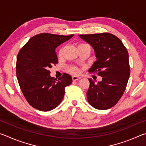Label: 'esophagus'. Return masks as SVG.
<instances>
[{"label":"esophagus","mask_w":146,"mask_h":146,"mask_svg":"<svg viewBox=\"0 0 146 146\" xmlns=\"http://www.w3.org/2000/svg\"><path fill=\"white\" fill-rule=\"evenodd\" d=\"M72 79H73V81H76V80H79V79H80V76H73Z\"/></svg>","instance_id":"34e87169"}]
</instances>
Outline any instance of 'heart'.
Returning a JSON list of instances; mask_svg holds the SVG:
<instances>
[{
	"mask_svg": "<svg viewBox=\"0 0 146 146\" xmlns=\"http://www.w3.org/2000/svg\"><path fill=\"white\" fill-rule=\"evenodd\" d=\"M86 45H88V44H85V43L79 44L78 45V48H80V47H81V46H86ZM63 51H64V48H60V49H59V51L58 52V58L62 57ZM68 71H69V72H70L71 73H72V74H78L80 70H79V68L78 67H76V66H71L68 68Z\"/></svg>",
	"mask_w": 146,
	"mask_h": 146,
	"instance_id": "obj_1",
	"label": "heart"
}]
</instances>
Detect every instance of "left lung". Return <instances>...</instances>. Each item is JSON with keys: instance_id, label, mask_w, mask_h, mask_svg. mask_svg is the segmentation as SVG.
<instances>
[{"instance_id": "8db88e82", "label": "left lung", "mask_w": 146, "mask_h": 146, "mask_svg": "<svg viewBox=\"0 0 146 146\" xmlns=\"http://www.w3.org/2000/svg\"><path fill=\"white\" fill-rule=\"evenodd\" d=\"M94 48L97 60L89 72L102 76L95 84L91 79L87 91L88 102L97 110L112 108L119 101L126 88L130 75L127 50L117 36L109 33L80 35Z\"/></svg>"}]
</instances>
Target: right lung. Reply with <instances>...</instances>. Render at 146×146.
I'll list each match as a JSON object with an SVG mask.
<instances>
[{
    "label": "right lung",
    "mask_w": 146,
    "mask_h": 146,
    "mask_svg": "<svg viewBox=\"0 0 146 146\" xmlns=\"http://www.w3.org/2000/svg\"><path fill=\"white\" fill-rule=\"evenodd\" d=\"M73 35L38 34L29 39L17 55L19 86L27 102L36 110L49 111L57 107L64 98L65 88L72 82L67 73H63L58 80L51 77L49 69L58 63L56 47Z\"/></svg>",
    "instance_id": "right-lung-1"
}]
</instances>
